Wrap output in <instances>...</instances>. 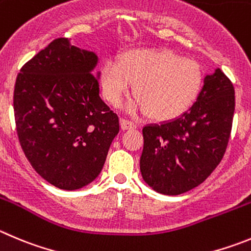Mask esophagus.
<instances>
[{
	"instance_id": "esophagus-1",
	"label": "esophagus",
	"mask_w": 251,
	"mask_h": 251,
	"mask_svg": "<svg viewBox=\"0 0 251 251\" xmlns=\"http://www.w3.org/2000/svg\"><path fill=\"white\" fill-rule=\"evenodd\" d=\"M120 124H121V128H123L124 131L125 130H132V128H136V124H133L132 121H128L127 119H121L120 120Z\"/></svg>"
}]
</instances>
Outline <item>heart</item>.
Masks as SVG:
<instances>
[{
	"instance_id": "1",
	"label": "heart",
	"mask_w": 251,
	"mask_h": 251,
	"mask_svg": "<svg viewBox=\"0 0 251 251\" xmlns=\"http://www.w3.org/2000/svg\"><path fill=\"white\" fill-rule=\"evenodd\" d=\"M100 84L112 105L120 104L133 84V107L151 120L168 121L193 104L202 89L203 72L197 62L167 49H131L119 62L104 63Z\"/></svg>"
}]
</instances>
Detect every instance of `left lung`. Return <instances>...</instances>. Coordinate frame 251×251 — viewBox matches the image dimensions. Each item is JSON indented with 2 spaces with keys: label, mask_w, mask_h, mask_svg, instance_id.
<instances>
[{
  "label": "left lung",
  "mask_w": 251,
  "mask_h": 251,
  "mask_svg": "<svg viewBox=\"0 0 251 251\" xmlns=\"http://www.w3.org/2000/svg\"><path fill=\"white\" fill-rule=\"evenodd\" d=\"M234 86L219 68L207 74L188 111L142 128V178L153 191L177 196L200 186L219 165L233 123Z\"/></svg>",
  "instance_id": "8db88e82"
}]
</instances>
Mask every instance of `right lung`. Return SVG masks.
I'll return each mask as SVG.
<instances>
[{
  "mask_svg": "<svg viewBox=\"0 0 251 251\" xmlns=\"http://www.w3.org/2000/svg\"><path fill=\"white\" fill-rule=\"evenodd\" d=\"M98 63L95 51L58 38L16 79L13 109L23 152L41 177L65 191L97 178L120 130L119 116L100 98Z\"/></svg>",
  "mask_w": 251,
  "mask_h": 251,
  "instance_id": "add662e5",
  "label": "right lung"
}]
</instances>
